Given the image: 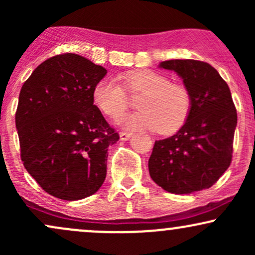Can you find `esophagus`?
I'll list each match as a JSON object with an SVG mask.
<instances>
[{"label": "esophagus", "mask_w": 255, "mask_h": 255, "mask_svg": "<svg viewBox=\"0 0 255 255\" xmlns=\"http://www.w3.org/2000/svg\"><path fill=\"white\" fill-rule=\"evenodd\" d=\"M130 136H131V133H127V131H121V133H120V139L124 140V141L129 139Z\"/></svg>", "instance_id": "34e87169"}]
</instances>
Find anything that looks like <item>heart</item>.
<instances>
[{
	"mask_svg": "<svg viewBox=\"0 0 255 255\" xmlns=\"http://www.w3.org/2000/svg\"><path fill=\"white\" fill-rule=\"evenodd\" d=\"M130 93H141L136 101L139 111L126 116L121 124L128 129H158L171 134L184 125L191 111V96L180 84L159 73L137 69L125 75ZM93 102L107 116L116 120L128 108L126 91L116 79H102L93 87Z\"/></svg>",
	"mask_w": 255,
	"mask_h": 255,
	"instance_id": "b5f03b06",
	"label": "heart"
}]
</instances>
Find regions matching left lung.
I'll return each instance as SVG.
<instances>
[{
  "label": "left lung",
  "instance_id": "1",
  "mask_svg": "<svg viewBox=\"0 0 255 255\" xmlns=\"http://www.w3.org/2000/svg\"><path fill=\"white\" fill-rule=\"evenodd\" d=\"M159 68L174 71L191 96V111L172 136L154 142L148 159L152 180L174 194L207 189L229 168L238 114L228 84L211 64L169 60Z\"/></svg>",
  "mask_w": 255,
  "mask_h": 255
}]
</instances>
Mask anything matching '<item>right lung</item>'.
Instances as JSON below:
<instances>
[{"mask_svg": "<svg viewBox=\"0 0 255 255\" xmlns=\"http://www.w3.org/2000/svg\"><path fill=\"white\" fill-rule=\"evenodd\" d=\"M107 69L80 55L48 58L22 85L15 114L21 160L52 197L80 200L107 176L108 147L119 134L93 104Z\"/></svg>", "mask_w": 255, "mask_h": 255, "instance_id": "1", "label": "right lung"}]
</instances>
